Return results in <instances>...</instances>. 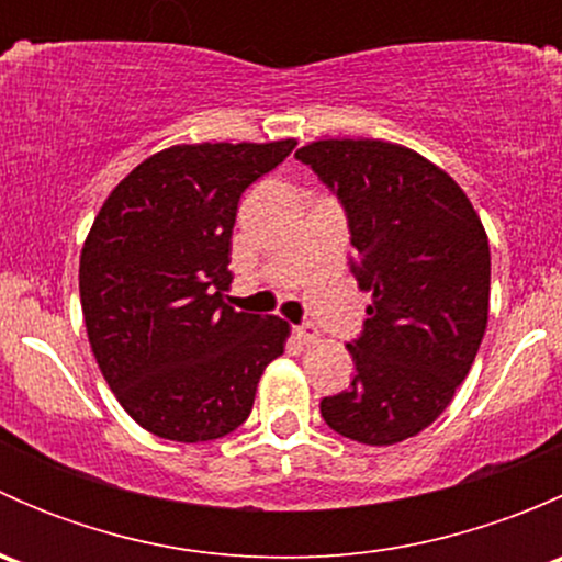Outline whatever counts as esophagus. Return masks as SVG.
Segmentation results:
<instances>
[{
    "mask_svg": "<svg viewBox=\"0 0 562 562\" xmlns=\"http://www.w3.org/2000/svg\"><path fill=\"white\" fill-rule=\"evenodd\" d=\"M293 334H296L302 342H315L317 339V331L315 326H310V323H302V326H293Z\"/></svg>",
    "mask_w": 562,
    "mask_h": 562,
    "instance_id": "obj_1",
    "label": "esophagus"
}]
</instances>
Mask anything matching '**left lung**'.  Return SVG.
<instances>
[{"label": "left lung", "mask_w": 562, "mask_h": 562, "mask_svg": "<svg viewBox=\"0 0 562 562\" xmlns=\"http://www.w3.org/2000/svg\"><path fill=\"white\" fill-rule=\"evenodd\" d=\"M348 220L350 271L372 293L350 339L356 375L321 400L334 432L391 446L449 407L490 315V241L449 173L400 144L315 140L296 151Z\"/></svg>", "instance_id": "8db88e82"}]
</instances>
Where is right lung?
I'll return each mask as SVG.
<instances>
[{"label": "right lung", "mask_w": 562, "mask_h": 562, "mask_svg": "<svg viewBox=\"0 0 562 562\" xmlns=\"http://www.w3.org/2000/svg\"><path fill=\"white\" fill-rule=\"evenodd\" d=\"M296 140L171 146L116 184L81 249V310L100 372L151 435L203 443L252 411L288 323L236 313L231 234L239 198Z\"/></svg>", "instance_id": "right-lung-1"}]
</instances>
